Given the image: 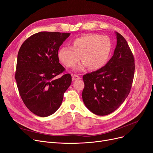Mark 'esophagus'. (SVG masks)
Wrapping results in <instances>:
<instances>
[{"instance_id": "1", "label": "esophagus", "mask_w": 153, "mask_h": 153, "mask_svg": "<svg viewBox=\"0 0 153 153\" xmlns=\"http://www.w3.org/2000/svg\"><path fill=\"white\" fill-rule=\"evenodd\" d=\"M81 77H79L78 75H76V74H74L72 76V80L73 81H75V80H78V79H80Z\"/></svg>"}]
</instances>
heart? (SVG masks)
<instances>
[{"instance_id": "1", "label": "heart", "mask_w": 153, "mask_h": 153, "mask_svg": "<svg viewBox=\"0 0 153 153\" xmlns=\"http://www.w3.org/2000/svg\"><path fill=\"white\" fill-rule=\"evenodd\" d=\"M112 49V42L107 36L88 34L79 37L72 43V48L62 47L58 51V58L66 67L71 68L80 60L76 71L89 67L92 71L102 68L108 62Z\"/></svg>"}]
</instances>
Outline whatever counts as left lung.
<instances>
[{
  "label": "left lung",
  "mask_w": 153,
  "mask_h": 153,
  "mask_svg": "<svg viewBox=\"0 0 153 153\" xmlns=\"http://www.w3.org/2000/svg\"><path fill=\"white\" fill-rule=\"evenodd\" d=\"M115 34L116 46L108 62L100 69L83 76V102L98 116L116 111L128 97L133 81V55L126 39L118 32Z\"/></svg>",
  "instance_id": "obj_1"
}]
</instances>
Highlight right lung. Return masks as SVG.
<instances>
[{
    "label": "right lung",
    "mask_w": 153,
    "mask_h": 153,
    "mask_svg": "<svg viewBox=\"0 0 153 153\" xmlns=\"http://www.w3.org/2000/svg\"><path fill=\"white\" fill-rule=\"evenodd\" d=\"M71 33L40 32L26 39L20 48L15 78L20 96L30 111L40 117L54 114L72 82L64 71L58 51Z\"/></svg>",
    "instance_id": "right-lung-1"
}]
</instances>
